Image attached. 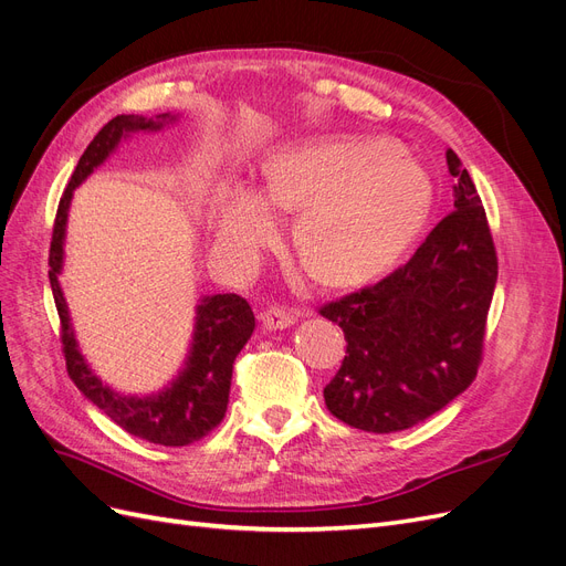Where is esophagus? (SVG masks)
Returning a JSON list of instances; mask_svg holds the SVG:
<instances>
[{"label":"esophagus","mask_w":566,"mask_h":566,"mask_svg":"<svg viewBox=\"0 0 566 566\" xmlns=\"http://www.w3.org/2000/svg\"><path fill=\"white\" fill-rule=\"evenodd\" d=\"M260 321L264 325V331H283L297 321V314L283 310V306H266L260 314Z\"/></svg>","instance_id":"esophagus-1"}]
</instances>
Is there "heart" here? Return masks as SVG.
<instances>
[{
    "label": "heart",
    "instance_id": "1",
    "mask_svg": "<svg viewBox=\"0 0 566 566\" xmlns=\"http://www.w3.org/2000/svg\"><path fill=\"white\" fill-rule=\"evenodd\" d=\"M434 205L427 169L382 139L316 136L273 153L260 191L231 184L212 208V245L248 266L271 241L273 212H300L295 248L323 285L382 276L416 243Z\"/></svg>",
    "mask_w": 566,
    "mask_h": 566
}]
</instances>
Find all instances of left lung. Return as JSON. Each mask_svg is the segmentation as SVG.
<instances>
[{
    "instance_id": "obj_1",
    "label": "left lung",
    "mask_w": 566,
    "mask_h": 566,
    "mask_svg": "<svg viewBox=\"0 0 566 566\" xmlns=\"http://www.w3.org/2000/svg\"><path fill=\"white\" fill-rule=\"evenodd\" d=\"M453 212L408 264L361 293L325 304L345 331L347 356L323 399L356 430H408L470 387L482 361L499 260L476 188L449 148Z\"/></svg>"
}]
</instances>
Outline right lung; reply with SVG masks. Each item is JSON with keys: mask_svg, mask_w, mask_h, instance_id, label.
Listing matches in <instances>:
<instances>
[{"mask_svg": "<svg viewBox=\"0 0 566 566\" xmlns=\"http://www.w3.org/2000/svg\"><path fill=\"white\" fill-rule=\"evenodd\" d=\"M179 113H160L156 117L117 115L94 136L61 196L49 250V283L61 318L67 375L84 394V399L104 410L125 432L150 443H160V447H188V443L214 430L224 418L233 361L254 333V314L250 304L233 293L202 295L196 304L191 345H188L186 358L175 378L158 391L123 394L101 380L87 364V358L82 356L59 276L65 260V224L75 188L113 156L119 142H127L132 134L139 132H163L165 127L175 125Z\"/></svg>", "mask_w": 566, "mask_h": 566, "instance_id": "1", "label": "right lung"}]
</instances>
